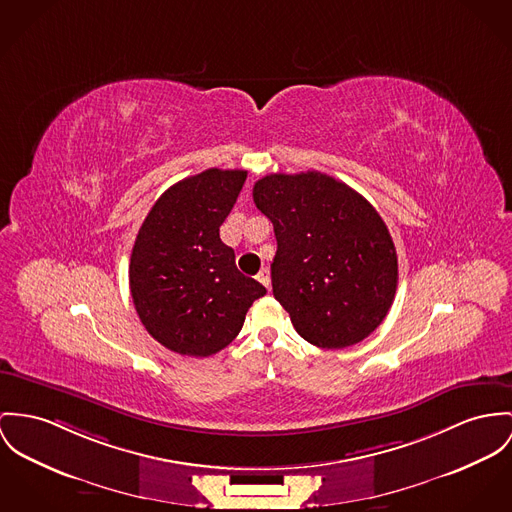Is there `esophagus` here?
<instances>
[{
    "mask_svg": "<svg viewBox=\"0 0 512 512\" xmlns=\"http://www.w3.org/2000/svg\"><path fill=\"white\" fill-rule=\"evenodd\" d=\"M257 280H259L265 288L271 290V275H269V269H261L259 275H257Z\"/></svg>",
    "mask_w": 512,
    "mask_h": 512,
    "instance_id": "obj_1",
    "label": "esophagus"
}]
</instances>
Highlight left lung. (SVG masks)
Masks as SVG:
<instances>
[{"instance_id":"8db88e82","label":"left lung","mask_w":512,"mask_h":512,"mask_svg":"<svg viewBox=\"0 0 512 512\" xmlns=\"http://www.w3.org/2000/svg\"><path fill=\"white\" fill-rule=\"evenodd\" d=\"M253 200L273 222V294L298 335L321 349L366 339L397 288L394 241L376 208L319 171L267 175Z\"/></svg>"}]
</instances>
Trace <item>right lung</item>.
Here are the masks:
<instances>
[{
    "instance_id": "1",
    "label": "right lung",
    "mask_w": 512,
    "mask_h": 512,
    "mask_svg": "<svg viewBox=\"0 0 512 512\" xmlns=\"http://www.w3.org/2000/svg\"><path fill=\"white\" fill-rule=\"evenodd\" d=\"M247 179L206 169L169 187L148 212L130 255V292L146 331L173 353L210 356L228 347L251 304L267 294L236 267L220 226Z\"/></svg>"
}]
</instances>
